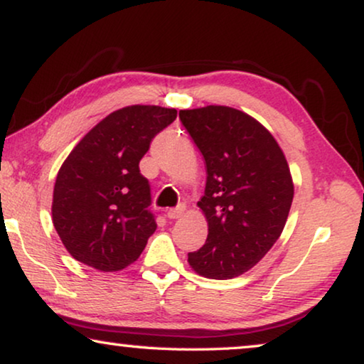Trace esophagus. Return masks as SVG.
Instances as JSON below:
<instances>
[{"label": "esophagus", "instance_id": "1", "mask_svg": "<svg viewBox=\"0 0 364 364\" xmlns=\"http://www.w3.org/2000/svg\"><path fill=\"white\" fill-rule=\"evenodd\" d=\"M184 213H186V205L180 204V205H178V208L168 210L166 217H168V219H180V217H181Z\"/></svg>", "mask_w": 364, "mask_h": 364}]
</instances>
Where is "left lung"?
I'll list each match as a JSON object with an SVG mask.
<instances>
[{"label":"left lung","instance_id":"8db88e82","mask_svg":"<svg viewBox=\"0 0 364 364\" xmlns=\"http://www.w3.org/2000/svg\"><path fill=\"white\" fill-rule=\"evenodd\" d=\"M183 126L205 160L208 240L188 263L210 279H232L252 269L283 232L294 183L283 150L269 130L229 106L180 111Z\"/></svg>","mask_w":364,"mask_h":364}]
</instances>
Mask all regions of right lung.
Segmentation results:
<instances>
[{"label":"right lung","instance_id":"add662e5","mask_svg":"<svg viewBox=\"0 0 364 364\" xmlns=\"http://www.w3.org/2000/svg\"><path fill=\"white\" fill-rule=\"evenodd\" d=\"M176 109L134 105L111 112L85 135L58 170L52 220L80 263L121 271L137 262L156 229L150 184L139 164Z\"/></svg>","mask_w":364,"mask_h":364}]
</instances>
